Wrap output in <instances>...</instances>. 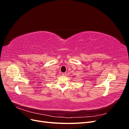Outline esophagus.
<instances>
[{"label":"esophagus","instance_id":"obj_1","mask_svg":"<svg viewBox=\"0 0 129 129\" xmlns=\"http://www.w3.org/2000/svg\"><path fill=\"white\" fill-rule=\"evenodd\" d=\"M62 76H66V75H66V73H62Z\"/></svg>","mask_w":129,"mask_h":129}]
</instances>
